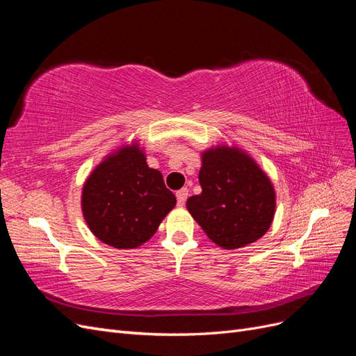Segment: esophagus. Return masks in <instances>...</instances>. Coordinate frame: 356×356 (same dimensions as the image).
<instances>
[{
    "instance_id": "esophagus-1",
    "label": "esophagus",
    "mask_w": 356,
    "mask_h": 356,
    "mask_svg": "<svg viewBox=\"0 0 356 356\" xmlns=\"http://www.w3.org/2000/svg\"><path fill=\"white\" fill-rule=\"evenodd\" d=\"M188 197V188H181L177 191V202H178V207H184L186 200Z\"/></svg>"
}]
</instances>
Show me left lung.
<instances>
[{
    "label": "left lung",
    "instance_id": "obj_1",
    "mask_svg": "<svg viewBox=\"0 0 356 356\" xmlns=\"http://www.w3.org/2000/svg\"><path fill=\"white\" fill-rule=\"evenodd\" d=\"M199 182L202 193L187 200V209L215 245L238 250L270 229L273 184L242 148L217 145L203 152Z\"/></svg>",
    "mask_w": 356,
    "mask_h": 356
}]
</instances>
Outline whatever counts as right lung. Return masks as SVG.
Returning <instances> with one entry per match:
<instances>
[{
	"label": "right lung",
	"instance_id": "add662e5",
	"mask_svg": "<svg viewBox=\"0 0 356 356\" xmlns=\"http://www.w3.org/2000/svg\"><path fill=\"white\" fill-rule=\"evenodd\" d=\"M175 204L163 175L147 165L136 141L106 156L81 191L83 217L90 232L118 250H134L152 239Z\"/></svg>",
	"mask_w": 356,
	"mask_h": 356
}]
</instances>
